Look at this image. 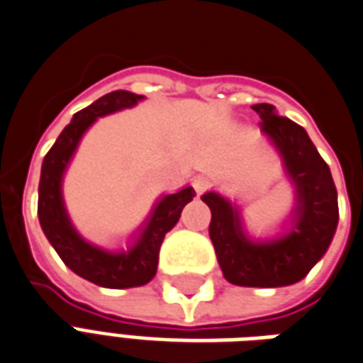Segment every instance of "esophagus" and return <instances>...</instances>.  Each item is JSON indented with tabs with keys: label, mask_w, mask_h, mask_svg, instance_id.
<instances>
[{
	"label": "esophagus",
	"mask_w": 363,
	"mask_h": 363,
	"mask_svg": "<svg viewBox=\"0 0 363 363\" xmlns=\"http://www.w3.org/2000/svg\"><path fill=\"white\" fill-rule=\"evenodd\" d=\"M193 187H195V191H197V195H203V193L207 191L208 187H211V182H208L207 178H195L193 179Z\"/></svg>",
	"instance_id": "obj_1"
}]
</instances>
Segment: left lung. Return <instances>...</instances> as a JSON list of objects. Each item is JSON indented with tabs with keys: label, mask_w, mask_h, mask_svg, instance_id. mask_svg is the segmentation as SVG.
Returning <instances> with one entry per match:
<instances>
[{
	"label": "left lung",
	"mask_w": 363,
	"mask_h": 363,
	"mask_svg": "<svg viewBox=\"0 0 363 363\" xmlns=\"http://www.w3.org/2000/svg\"><path fill=\"white\" fill-rule=\"evenodd\" d=\"M253 110L261 116L259 125L277 145L296 184L294 230L274 242L253 243L243 234L240 214L228 201L216 193H205L201 199L211 208L208 236L224 279L236 286H288L311 271L335 236L337 187L303 127L279 116L272 104H255Z\"/></svg>",
	"instance_id": "1"
}]
</instances>
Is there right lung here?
I'll return each mask as SVG.
<instances>
[{"label": "right lung", "instance_id": "add662e5", "mask_svg": "<svg viewBox=\"0 0 363 363\" xmlns=\"http://www.w3.org/2000/svg\"><path fill=\"white\" fill-rule=\"evenodd\" d=\"M141 98V94L129 91H113L98 98L96 102L73 116L71 123L55 139L54 147L48 150L42 162L38 185V218L42 230L71 271L104 288L143 286L155 279L164 236L176 226L184 207L195 195L193 187H185L182 191L162 197L141 238L131 250L123 253L98 250L84 242L71 226L62 201V176L75 152L79 139L96 118L121 108H131Z\"/></svg>", "mask_w": 363, "mask_h": 363}]
</instances>
